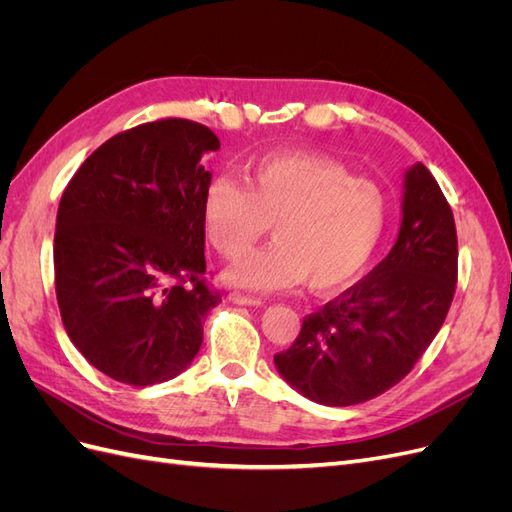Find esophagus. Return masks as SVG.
I'll return each instance as SVG.
<instances>
[{"label":"esophagus","mask_w":512,"mask_h":512,"mask_svg":"<svg viewBox=\"0 0 512 512\" xmlns=\"http://www.w3.org/2000/svg\"><path fill=\"white\" fill-rule=\"evenodd\" d=\"M228 301L235 303V305H245V307H260L262 305L260 299L247 297V294H241V292H230L228 294Z\"/></svg>","instance_id":"esophagus-1"}]
</instances>
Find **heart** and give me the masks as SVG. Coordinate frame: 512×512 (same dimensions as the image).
Returning a JSON list of instances; mask_svg holds the SVG:
<instances>
[{"label": "heart", "mask_w": 512, "mask_h": 512, "mask_svg": "<svg viewBox=\"0 0 512 512\" xmlns=\"http://www.w3.org/2000/svg\"><path fill=\"white\" fill-rule=\"evenodd\" d=\"M243 183L215 177L203 196L213 250L239 258L274 222L276 241L224 271V282L252 292H282L309 280L335 292L359 277L386 226V196L329 156L269 153L243 170Z\"/></svg>", "instance_id": "b5f03b06"}]
</instances>
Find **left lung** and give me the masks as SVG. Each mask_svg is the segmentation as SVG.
<instances>
[{
  "instance_id": "obj_1",
  "label": "left lung",
  "mask_w": 512,
  "mask_h": 512,
  "mask_svg": "<svg viewBox=\"0 0 512 512\" xmlns=\"http://www.w3.org/2000/svg\"><path fill=\"white\" fill-rule=\"evenodd\" d=\"M457 284L453 211L423 164L404 175L401 226L376 269L273 356L277 374L322 406H354L404 380L442 329Z\"/></svg>"
}]
</instances>
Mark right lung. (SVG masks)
I'll return each mask as SVG.
<instances>
[{
    "instance_id": "obj_1",
    "label": "right lung",
    "mask_w": 512,
    "mask_h": 512,
    "mask_svg": "<svg viewBox=\"0 0 512 512\" xmlns=\"http://www.w3.org/2000/svg\"><path fill=\"white\" fill-rule=\"evenodd\" d=\"M207 126L162 119L113 136L76 170L55 224V292L72 344L123 384L188 369L222 299L203 282Z\"/></svg>"
}]
</instances>
